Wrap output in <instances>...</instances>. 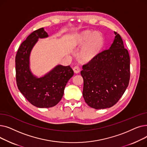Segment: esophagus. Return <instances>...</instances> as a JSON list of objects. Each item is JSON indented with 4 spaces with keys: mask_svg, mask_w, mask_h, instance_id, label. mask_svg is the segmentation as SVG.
<instances>
[{
    "mask_svg": "<svg viewBox=\"0 0 147 147\" xmlns=\"http://www.w3.org/2000/svg\"><path fill=\"white\" fill-rule=\"evenodd\" d=\"M73 70H74V72L75 73H78L80 72V67H79V66L76 65V66H75V67L73 68Z\"/></svg>",
    "mask_w": 147,
    "mask_h": 147,
    "instance_id": "obj_1",
    "label": "esophagus"
}]
</instances>
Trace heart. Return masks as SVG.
Masks as SVG:
<instances>
[{"label":"heart","mask_w":147,"mask_h":147,"mask_svg":"<svg viewBox=\"0 0 147 147\" xmlns=\"http://www.w3.org/2000/svg\"><path fill=\"white\" fill-rule=\"evenodd\" d=\"M77 43L80 46H85L82 56L84 58L89 59L93 56L101 46L102 39L98 34L90 32L82 33L77 39Z\"/></svg>","instance_id":"obj_1"}]
</instances>
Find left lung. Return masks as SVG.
I'll return each mask as SVG.
<instances>
[{
  "instance_id": "obj_1",
  "label": "left lung",
  "mask_w": 147,
  "mask_h": 147,
  "mask_svg": "<svg viewBox=\"0 0 147 147\" xmlns=\"http://www.w3.org/2000/svg\"><path fill=\"white\" fill-rule=\"evenodd\" d=\"M115 38L109 49L98 53L83 65V96L93 109H104L116 104L129 85L130 57L121 36Z\"/></svg>"
}]
</instances>
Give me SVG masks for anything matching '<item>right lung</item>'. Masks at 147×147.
Here are the masks:
<instances>
[{"mask_svg":"<svg viewBox=\"0 0 147 147\" xmlns=\"http://www.w3.org/2000/svg\"><path fill=\"white\" fill-rule=\"evenodd\" d=\"M48 36L44 28L34 31L21 43L15 57L18 88L29 102L38 108L56 105L63 98L68 81L74 74L70 66L62 65H57L40 78L32 73L30 67L31 52L38 38Z\"/></svg>","mask_w":147,"mask_h":147,"instance_id":"1","label":"right lung"}]
</instances>
